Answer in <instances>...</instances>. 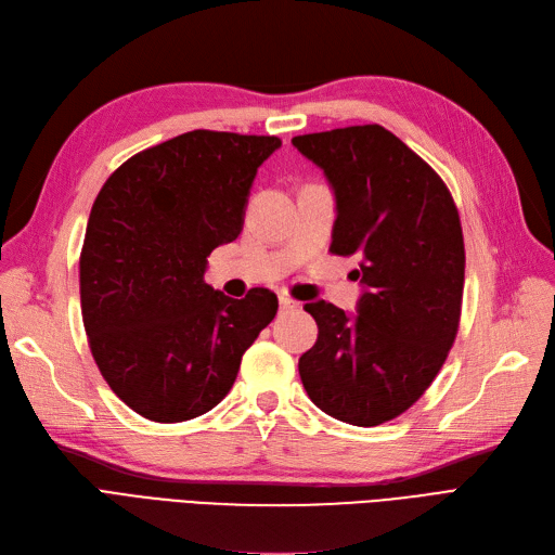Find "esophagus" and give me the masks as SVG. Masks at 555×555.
Wrapping results in <instances>:
<instances>
[{"instance_id": "34e87169", "label": "esophagus", "mask_w": 555, "mask_h": 555, "mask_svg": "<svg viewBox=\"0 0 555 555\" xmlns=\"http://www.w3.org/2000/svg\"><path fill=\"white\" fill-rule=\"evenodd\" d=\"M300 302L289 298V296H280V309H284V312H289V309H298Z\"/></svg>"}]
</instances>
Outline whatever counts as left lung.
<instances>
[{
  "instance_id": "obj_1",
  "label": "left lung",
  "mask_w": 555,
  "mask_h": 555,
  "mask_svg": "<svg viewBox=\"0 0 555 555\" xmlns=\"http://www.w3.org/2000/svg\"><path fill=\"white\" fill-rule=\"evenodd\" d=\"M335 191L330 253L360 259L358 314L307 302L319 339L300 362L312 403L352 426H380L433 385L455 341L464 289L457 207L441 177L380 125L294 137Z\"/></svg>"
}]
</instances>
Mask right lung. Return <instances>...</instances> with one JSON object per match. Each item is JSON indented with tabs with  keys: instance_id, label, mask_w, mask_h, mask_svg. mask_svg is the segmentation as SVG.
Segmentation results:
<instances>
[{
	"instance_id": "add662e5",
	"label": "right lung",
	"mask_w": 555,
	"mask_h": 555,
	"mask_svg": "<svg viewBox=\"0 0 555 555\" xmlns=\"http://www.w3.org/2000/svg\"><path fill=\"white\" fill-rule=\"evenodd\" d=\"M278 137L193 129L127 159L104 182L79 257L93 360L125 405L157 424L216 408L278 296L205 282L207 257L243 230L257 168Z\"/></svg>"
}]
</instances>
